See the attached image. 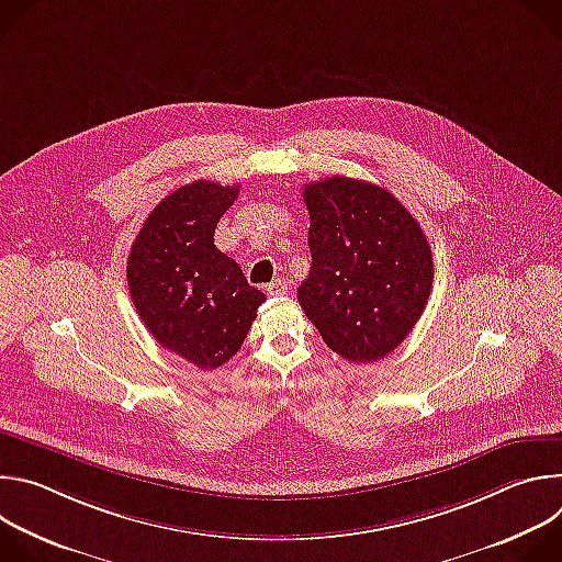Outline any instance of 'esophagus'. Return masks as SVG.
Wrapping results in <instances>:
<instances>
[{
    "label": "esophagus",
    "mask_w": 562,
    "mask_h": 562,
    "mask_svg": "<svg viewBox=\"0 0 562 562\" xmlns=\"http://www.w3.org/2000/svg\"><path fill=\"white\" fill-rule=\"evenodd\" d=\"M286 289H289V282H286L284 278H278V280H273L271 284H267V293H269V295H284Z\"/></svg>",
    "instance_id": "esophagus-1"
}]
</instances>
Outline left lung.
Wrapping results in <instances>:
<instances>
[{
    "instance_id": "left-lung-1",
    "label": "left lung",
    "mask_w": 562,
    "mask_h": 562,
    "mask_svg": "<svg viewBox=\"0 0 562 562\" xmlns=\"http://www.w3.org/2000/svg\"><path fill=\"white\" fill-rule=\"evenodd\" d=\"M311 271L297 302L327 347L373 362L403 342L429 300L434 258L414 215L386 189L334 176L304 184Z\"/></svg>"
}]
</instances>
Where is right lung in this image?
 I'll return each mask as SVG.
<instances>
[{
    "label": "right lung",
    "mask_w": 562,
    "mask_h": 562,
    "mask_svg": "<svg viewBox=\"0 0 562 562\" xmlns=\"http://www.w3.org/2000/svg\"><path fill=\"white\" fill-rule=\"evenodd\" d=\"M239 187L198 180L159 202L126 262L131 300L150 336L198 369H217L243 347L265 293L213 233Z\"/></svg>",
    "instance_id": "1"
}]
</instances>
